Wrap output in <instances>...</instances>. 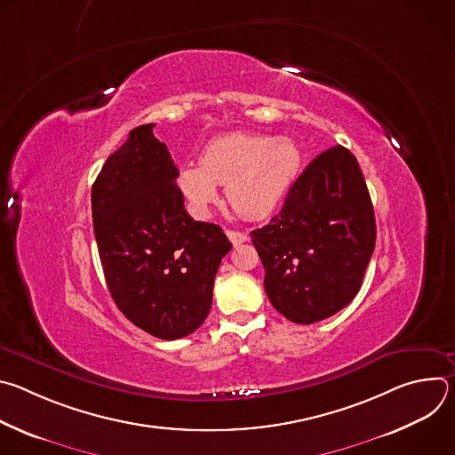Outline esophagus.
I'll use <instances>...</instances> for the list:
<instances>
[{
  "label": "esophagus",
  "mask_w": 455,
  "mask_h": 455,
  "mask_svg": "<svg viewBox=\"0 0 455 455\" xmlns=\"http://www.w3.org/2000/svg\"><path fill=\"white\" fill-rule=\"evenodd\" d=\"M227 237L232 241L234 246L243 244L248 239V235L244 232H239V230H227Z\"/></svg>",
  "instance_id": "obj_1"
}]
</instances>
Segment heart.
<instances>
[{
	"mask_svg": "<svg viewBox=\"0 0 455 455\" xmlns=\"http://www.w3.org/2000/svg\"><path fill=\"white\" fill-rule=\"evenodd\" d=\"M300 149L288 137L228 133L211 140L200 165H183L176 185L188 211L204 218L227 185V200L246 220L274 214L300 171Z\"/></svg>",
	"mask_w": 455,
	"mask_h": 455,
	"instance_id": "1",
	"label": "heart"
}]
</instances>
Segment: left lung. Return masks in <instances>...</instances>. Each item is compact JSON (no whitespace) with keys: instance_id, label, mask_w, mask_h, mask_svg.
Masks as SVG:
<instances>
[{"instance_id":"8db88e82","label":"left lung","mask_w":455,"mask_h":455,"mask_svg":"<svg viewBox=\"0 0 455 455\" xmlns=\"http://www.w3.org/2000/svg\"><path fill=\"white\" fill-rule=\"evenodd\" d=\"M376 241L374 211L356 158L335 146L295 180L272 221L251 232L272 306L295 323L346 307Z\"/></svg>"}]
</instances>
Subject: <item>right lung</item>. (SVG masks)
<instances>
[{
	"instance_id": "1",
	"label": "right lung",
	"mask_w": 455,
	"mask_h": 455,
	"mask_svg": "<svg viewBox=\"0 0 455 455\" xmlns=\"http://www.w3.org/2000/svg\"><path fill=\"white\" fill-rule=\"evenodd\" d=\"M153 127H135L106 160L92 187V214L118 309L149 335L176 340L207 318L232 243L220 225L187 214L178 169Z\"/></svg>"
}]
</instances>
